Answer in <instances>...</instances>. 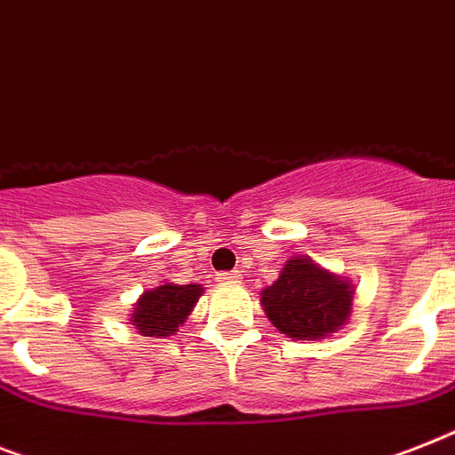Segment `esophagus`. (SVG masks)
<instances>
[{"label": "esophagus", "instance_id": "esophagus-1", "mask_svg": "<svg viewBox=\"0 0 455 455\" xmlns=\"http://www.w3.org/2000/svg\"><path fill=\"white\" fill-rule=\"evenodd\" d=\"M217 283H221V285H234V283H240V273H220V275H217Z\"/></svg>", "mask_w": 455, "mask_h": 455}]
</instances>
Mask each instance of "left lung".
<instances>
[{
	"mask_svg": "<svg viewBox=\"0 0 455 455\" xmlns=\"http://www.w3.org/2000/svg\"><path fill=\"white\" fill-rule=\"evenodd\" d=\"M355 285L339 273L297 254L280 268L278 280L261 290L266 317L297 341H320L343 330L353 313Z\"/></svg>",
	"mask_w": 455,
	"mask_h": 455,
	"instance_id": "8db88e82",
	"label": "left lung"
}]
</instances>
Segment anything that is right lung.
I'll return each mask as SVG.
<instances>
[{"instance_id": "1", "label": "right lung", "mask_w": 455, "mask_h": 455, "mask_svg": "<svg viewBox=\"0 0 455 455\" xmlns=\"http://www.w3.org/2000/svg\"><path fill=\"white\" fill-rule=\"evenodd\" d=\"M203 297V285H175L161 283L142 291L132 308L131 324L142 336L165 339L172 336L191 315V311Z\"/></svg>"}]
</instances>
